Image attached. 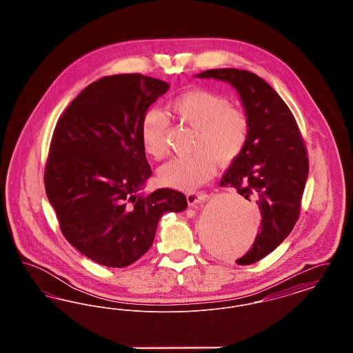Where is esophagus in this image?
Here are the masks:
<instances>
[{"instance_id":"1","label":"esophagus","mask_w":353,"mask_h":353,"mask_svg":"<svg viewBox=\"0 0 353 353\" xmlns=\"http://www.w3.org/2000/svg\"><path fill=\"white\" fill-rule=\"evenodd\" d=\"M208 199H209V196H208V193H205V192L192 190V192H189V193L186 194V200H188V203H189L190 206H193V205H196V203H199V202L206 201Z\"/></svg>"}]
</instances>
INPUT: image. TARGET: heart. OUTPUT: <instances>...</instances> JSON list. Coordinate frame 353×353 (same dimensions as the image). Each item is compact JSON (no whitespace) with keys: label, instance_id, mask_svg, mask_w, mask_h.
Here are the masks:
<instances>
[{"label":"heart","instance_id":"heart-1","mask_svg":"<svg viewBox=\"0 0 353 353\" xmlns=\"http://www.w3.org/2000/svg\"><path fill=\"white\" fill-rule=\"evenodd\" d=\"M174 117L185 125L196 130L193 153L176 157L159 170L161 184L192 189L209 180L221 165L234 163L245 150L250 120L248 114L232 105L226 97L209 90H192L170 101ZM168 118L156 108L148 110L141 120L140 137L147 154L160 160L168 151Z\"/></svg>","mask_w":353,"mask_h":353}]
</instances>
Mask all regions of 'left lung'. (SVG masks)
<instances>
[{"mask_svg":"<svg viewBox=\"0 0 353 353\" xmlns=\"http://www.w3.org/2000/svg\"><path fill=\"white\" fill-rule=\"evenodd\" d=\"M229 82L238 91L250 120L249 140L221 179L254 201L261 229L236 265H252L274 252L291 233L301 213L308 176V156L298 123L278 92L256 74L238 68H214L199 74Z\"/></svg>","mask_w":353,"mask_h":353,"instance_id":"8db88e82","label":"left lung"}]
</instances>
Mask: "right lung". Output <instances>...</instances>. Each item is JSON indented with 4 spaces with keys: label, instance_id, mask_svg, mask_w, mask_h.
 Returning a JSON list of instances; mask_svg holds the SVG:
<instances>
[{
    "label": "right lung",
    "instance_id": "1",
    "mask_svg": "<svg viewBox=\"0 0 353 353\" xmlns=\"http://www.w3.org/2000/svg\"><path fill=\"white\" fill-rule=\"evenodd\" d=\"M169 84L141 74L88 84L58 119L45 188L68 242L94 262L125 268L150 250L167 212H183L184 193H140L152 170L140 127Z\"/></svg>",
    "mask_w": 353,
    "mask_h": 353
}]
</instances>
